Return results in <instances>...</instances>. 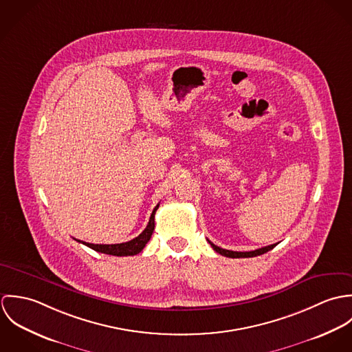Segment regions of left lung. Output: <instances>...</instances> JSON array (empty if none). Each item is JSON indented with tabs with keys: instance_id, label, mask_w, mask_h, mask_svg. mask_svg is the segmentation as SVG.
Listing matches in <instances>:
<instances>
[{
	"instance_id": "obj_1",
	"label": "left lung",
	"mask_w": 352,
	"mask_h": 352,
	"mask_svg": "<svg viewBox=\"0 0 352 352\" xmlns=\"http://www.w3.org/2000/svg\"><path fill=\"white\" fill-rule=\"evenodd\" d=\"M208 241V240H207ZM208 244L212 247V250L222 254V256H226V257H233V258H239V257H254V256H258V254H263L265 252L271 251L272 248L276 247V244H272V245H268V247H263V248H258V250H254L251 252H234L228 251V250H223V248H219L217 245H214L211 241H208Z\"/></svg>"
}]
</instances>
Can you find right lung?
Wrapping results in <instances>:
<instances>
[{"label": "right lung", "instance_id": "right-lung-1", "mask_svg": "<svg viewBox=\"0 0 352 352\" xmlns=\"http://www.w3.org/2000/svg\"><path fill=\"white\" fill-rule=\"evenodd\" d=\"M158 206L160 204H157L154 207V210L151 212V219H149V223L145 228V230L138 237L133 239L131 241L122 243V244H89V243L80 241V240H77V241L82 243L84 245L89 247V248H92L94 251L105 253V254H112V256H134V254H137V253L142 251L145 248V245L148 244V241L151 240L153 230H154V214H155Z\"/></svg>", "mask_w": 352, "mask_h": 352}]
</instances>
